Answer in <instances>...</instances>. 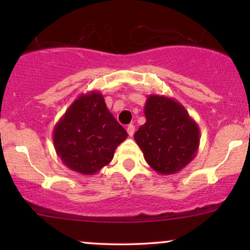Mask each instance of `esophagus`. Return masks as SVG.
<instances>
[{
	"instance_id": "34e87169",
	"label": "esophagus",
	"mask_w": 250,
	"mask_h": 250,
	"mask_svg": "<svg viewBox=\"0 0 250 250\" xmlns=\"http://www.w3.org/2000/svg\"><path fill=\"white\" fill-rule=\"evenodd\" d=\"M127 133H128V135L129 136H133L134 135V133H135V127H134V125H129L128 127H127Z\"/></svg>"
}]
</instances>
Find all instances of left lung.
<instances>
[{"label": "left lung", "instance_id": "8db88e82", "mask_svg": "<svg viewBox=\"0 0 250 250\" xmlns=\"http://www.w3.org/2000/svg\"><path fill=\"white\" fill-rule=\"evenodd\" d=\"M145 115L134 139L146 161L161 175L177 173L199 150V125L180 102L163 95L148 96Z\"/></svg>", "mask_w": 250, "mask_h": 250}]
</instances>
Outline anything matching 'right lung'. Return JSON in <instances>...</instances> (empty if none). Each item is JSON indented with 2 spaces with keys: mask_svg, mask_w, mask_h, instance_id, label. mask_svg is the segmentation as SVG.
I'll return each instance as SVG.
<instances>
[{
  "mask_svg": "<svg viewBox=\"0 0 250 250\" xmlns=\"http://www.w3.org/2000/svg\"><path fill=\"white\" fill-rule=\"evenodd\" d=\"M127 136L99 91L77 97L53 131L57 156L65 167L82 175H94L109 165Z\"/></svg>",
  "mask_w": 250,
  "mask_h": 250,
  "instance_id": "add662e5",
  "label": "right lung"
}]
</instances>
